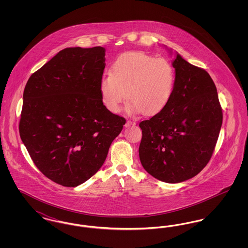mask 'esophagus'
<instances>
[{"label":"esophagus","mask_w":248,"mask_h":248,"mask_svg":"<svg viewBox=\"0 0 248 248\" xmlns=\"http://www.w3.org/2000/svg\"><path fill=\"white\" fill-rule=\"evenodd\" d=\"M135 124H136V122H135V121L127 120V121H126V124H125V126H126V127H129L131 125H135Z\"/></svg>","instance_id":"1"}]
</instances>
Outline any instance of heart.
<instances>
[{"instance_id": "heart-1", "label": "heart", "mask_w": 248, "mask_h": 248, "mask_svg": "<svg viewBox=\"0 0 248 248\" xmlns=\"http://www.w3.org/2000/svg\"><path fill=\"white\" fill-rule=\"evenodd\" d=\"M176 71L165 59H155L141 52L121 55L110 72L99 81V92L107 108L117 113L126 94V109L153 115L169 103L175 89Z\"/></svg>"}]
</instances>
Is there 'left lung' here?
Segmentation results:
<instances>
[{
    "label": "left lung",
    "mask_w": 248,
    "mask_h": 248,
    "mask_svg": "<svg viewBox=\"0 0 248 248\" xmlns=\"http://www.w3.org/2000/svg\"><path fill=\"white\" fill-rule=\"evenodd\" d=\"M173 95L164 109L140 126L144 169L166 183L195 177L212 157L222 124V108L208 72L177 54Z\"/></svg>",
    "instance_id": "1"
}]
</instances>
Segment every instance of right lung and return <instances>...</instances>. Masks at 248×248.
I'll return each mask as SVG.
<instances>
[{
  "instance_id": "obj_1",
  "label": "right lung",
  "mask_w": 248,
  "mask_h": 248,
  "mask_svg": "<svg viewBox=\"0 0 248 248\" xmlns=\"http://www.w3.org/2000/svg\"><path fill=\"white\" fill-rule=\"evenodd\" d=\"M105 48H65L35 71L23 93L19 135L37 168L64 187L93 177L125 119L103 105Z\"/></svg>"
}]
</instances>
